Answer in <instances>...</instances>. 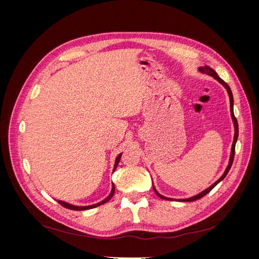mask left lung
<instances>
[{"instance_id":"1","label":"left lung","mask_w":259,"mask_h":259,"mask_svg":"<svg viewBox=\"0 0 259 259\" xmlns=\"http://www.w3.org/2000/svg\"><path fill=\"white\" fill-rule=\"evenodd\" d=\"M199 70L201 72H203V73H206V74H208V75H210V76H213V77H215V79L221 83V84H223L224 86H225V89L227 90V92H228V94H229V98H230V112H231V117H232V121H233V124H234V138H233V143H232V148H231V154H230V160H229V164H228V166H227V168H226V170H225V173L223 174V176L219 178L217 182H215L213 185H211L210 187H208L207 189H205L204 191H202L201 193H199V194H197V195H194V197H191V198H189V199H180V200H176V201H182V202H192V201H195V200H199V199H201V198H203L204 197V195H206L211 189H213V188L217 185V184H219L222 182V180L227 176V174H228V171L230 170V168H231V165H232V163H233V159H234V152H236V143H237V140H238V136H239V125H238V121H237V117L234 116V113H233V96H232V92H231V90H230V88H229V85L227 84L224 80H222L221 77L218 76V74L214 71L213 69L211 68H209V67H207V66H205V67H201V68H199ZM153 190L155 191V193L158 194V197H160L161 199H163V200H168V201H173V200H175V199H170V198H166V197H164V195H161L158 191L155 190V188L153 187Z\"/></svg>"}]
</instances>
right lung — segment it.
<instances>
[{"mask_svg":"<svg viewBox=\"0 0 259 259\" xmlns=\"http://www.w3.org/2000/svg\"><path fill=\"white\" fill-rule=\"evenodd\" d=\"M121 155H122V153H121V154H119V155H117V158L115 159V163H114L113 171H114V170L116 169V167H117V164H119V162H120ZM114 190H115V186H114V184H112V190H111L110 194H109L108 197H107V198H106L104 201H101V202L97 203V204L90 205V206H75V205H71V204H69V203L62 202V201H58V203H59L60 205L64 206V207H66V208H69V209H73V210H85V209H90V208H94V207H96V206H99V205H101V204H105L106 202H108L109 200H110V199L113 197V194H114Z\"/></svg>","mask_w":259,"mask_h":259,"instance_id":"1","label":"right lung"}]
</instances>
